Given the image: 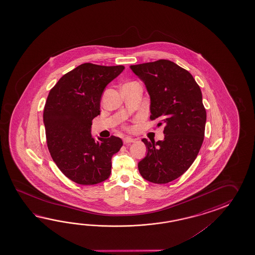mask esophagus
<instances>
[{
  "label": "esophagus",
  "mask_w": 255,
  "mask_h": 255,
  "mask_svg": "<svg viewBox=\"0 0 255 255\" xmlns=\"http://www.w3.org/2000/svg\"><path fill=\"white\" fill-rule=\"evenodd\" d=\"M134 141H135V139L132 138V137H129V136H125V137L123 138L124 144H130V143H132V142H134Z\"/></svg>",
  "instance_id": "obj_1"
}]
</instances>
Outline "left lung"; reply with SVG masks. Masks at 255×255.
<instances>
[{"label": "left lung", "mask_w": 255, "mask_h": 255, "mask_svg": "<svg viewBox=\"0 0 255 255\" xmlns=\"http://www.w3.org/2000/svg\"><path fill=\"white\" fill-rule=\"evenodd\" d=\"M150 98V120L164 125L163 140L143 138L147 153L138 162L144 179L165 184L178 179L195 160L204 139L206 110L193 76L169 60L131 65Z\"/></svg>", "instance_id": "8db88e82"}]
</instances>
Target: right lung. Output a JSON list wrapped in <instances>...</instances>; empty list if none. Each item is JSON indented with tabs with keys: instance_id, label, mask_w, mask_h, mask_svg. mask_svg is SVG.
Listing matches in <instances>:
<instances>
[{
	"instance_id": "1",
	"label": "right lung",
	"mask_w": 255,
	"mask_h": 255,
	"mask_svg": "<svg viewBox=\"0 0 255 255\" xmlns=\"http://www.w3.org/2000/svg\"><path fill=\"white\" fill-rule=\"evenodd\" d=\"M124 69L123 65L82 64L62 76L49 92L43 109L49 152L60 170L77 184L109 179L111 158L123 145L115 135L95 140L91 126L100 115L105 88Z\"/></svg>"
}]
</instances>
